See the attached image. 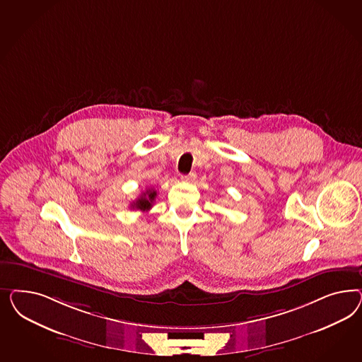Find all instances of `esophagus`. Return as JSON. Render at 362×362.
Listing matches in <instances>:
<instances>
[{
	"label": "esophagus",
	"mask_w": 362,
	"mask_h": 362,
	"mask_svg": "<svg viewBox=\"0 0 362 362\" xmlns=\"http://www.w3.org/2000/svg\"><path fill=\"white\" fill-rule=\"evenodd\" d=\"M182 182H187V183H192V182H195V179H197V174L195 173H189L188 175H182Z\"/></svg>",
	"instance_id": "esophagus-1"
}]
</instances>
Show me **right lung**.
<instances>
[{
  "instance_id": "obj_1",
  "label": "right lung",
  "mask_w": 362,
  "mask_h": 362,
  "mask_svg": "<svg viewBox=\"0 0 362 362\" xmlns=\"http://www.w3.org/2000/svg\"><path fill=\"white\" fill-rule=\"evenodd\" d=\"M155 197H156V191L153 188H148L146 189L144 192H142V195L138 197L135 202H132L130 204V209H139V211H148V209L153 207V202H155Z\"/></svg>"
}]
</instances>
